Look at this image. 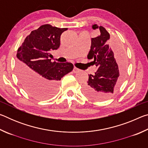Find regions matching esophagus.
<instances>
[{
	"label": "esophagus",
	"instance_id": "esophagus-1",
	"mask_svg": "<svg viewBox=\"0 0 148 148\" xmlns=\"http://www.w3.org/2000/svg\"><path fill=\"white\" fill-rule=\"evenodd\" d=\"M73 71L74 73H77V72H78L79 71V70L77 68H76V67H74L73 71Z\"/></svg>",
	"mask_w": 148,
	"mask_h": 148
}]
</instances>
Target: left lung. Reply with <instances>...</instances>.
Wrapping results in <instances>:
<instances>
[{
  "label": "left lung",
  "mask_w": 148,
  "mask_h": 148,
  "mask_svg": "<svg viewBox=\"0 0 148 148\" xmlns=\"http://www.w3.org/2000/svg\"><path fill=\"white\" fill-rule=\"evenodd\" d=\"M92 28L99 29L101 34L91 38L87 59L92 60V64L98 69L93 75L89 74V79L84 85L83 91L90 99L104 101L110 98L118 89L123 79L126 62L121 55L117 61L114 58V52L108 44L110 34L106 29L96 24ZM116 48L120 53L119 47L117 46Z\"/></svg>",
  "instance_id": "obj_1"
}]
</instances>
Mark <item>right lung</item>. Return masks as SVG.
I'll return each instance as SVG.
<instances>
[{"mask_svg":"<svg viewBox=\"0 0 148 148\" xmlns=\"http://www.w3.org/2000/svg\"><path fill=\"white\" fill-rule=\"evenodd\" d=\"M67 29L43 25L31 31L17 49V76L25 89L34 98L53 96L59 80L74 69L71 62H52L50 59V51L59 48L61 35Z\"/></svg>","mask_w":148,"mask_h":148,"instance_id":"1","label":"right lung"}]
</instances>
